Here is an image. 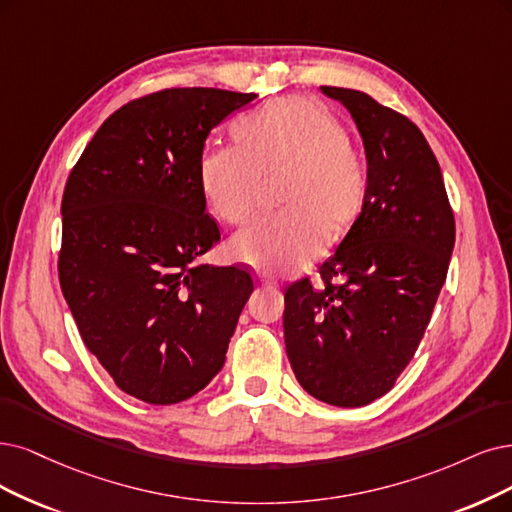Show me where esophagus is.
Segmentation results:
<instances>
[{
	"mask_svg": "<svg viewBox=\"0 0 512 512\" xmlns=\"http://www.w3.org/2000/svg\"><path fill=\"white\" fill-rule=\"evenodd\" d=\"M257 280L261 282V285H270V287H276V285H278V282H276L272 276H266V274H259Z\"/></svg>",
	"mask_w": 512,
	"mask_h": 512,
	"instance_id": "34e87169",
	"label": "esophagus"
}]
</instances>
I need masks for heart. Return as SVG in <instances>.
I'll list each match as a JSON object with an SVG mask.
<instances>
[{"label":"heart","instance_id":"obj_1","mask_svg":"<svg viewBox=\"0 0 512 512\" xmlns=\"http://www.w3.org/2000/svg\"><path fill=\"white\" fill-rule=\"evenodd\" d=\"M236 145L206 149L202 194L213 213L242 223L261 179L276 181L280 211L255 219L230 242L236 261L263 272L295 270L327 246L329 227L350 225L367 194L365 158L331 113L301 97L261 105L234 126Z\"/></svg>","mask_w":512,"mask_h":512}]
</instances>
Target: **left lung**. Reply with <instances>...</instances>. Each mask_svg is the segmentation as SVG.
Here are the masks:
<instances>
[{
  "label": "left lung",
  "instance_id": "obj_1",
  "mask_svg": "<svg viewBox=\"0 0 512 512\" xmlns=\"http://www.w3.org/2000/svg\"><path fill=\"white\" fill-rule=\"evenodd\" d=\"M363 139L367 194L335 255L285 291V346L314 399L363 407L384 396L418 350L447 276L456 221L422 130L369 94L320 86ZM333 279L338 280L335 286Z\"/></svg>",
  "mask_w": 512,
  "mask_h": 512
}]
</instances>
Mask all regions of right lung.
<instances>
[{
    "mask_svg": "<svg viewBox=\"0 0 512 512\" xmlns=\"http://www.w3.org/2000/svg\"><path fill=\"white\" fill-rule=\"evenodd\" d=\"M253 92L170 88L113 111L65 185L61 289L88 350L149 405L198 394L225 363L253 278L198 259L221 234L206 215V137Z\"/></svg>",
    "mask_w": 512,
    "mask_h": 512,
    "instance_id": "1",
    "label": "right lung"
}]
</instances>
